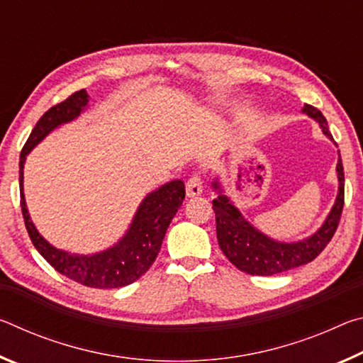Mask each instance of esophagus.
Here are the masks:
<instances>
[{
    "instance_id": "34e87169",
    "label": "esophagus",
    "mask_w": 363,
    "mask_h": 363,
    "mask_svg": "<svg viewBox=\"0 0 363 363\" xmlns=\"http://www.w3.org/2000/svg\"><path fill=\"white\" fill-rule=\"evenodd\" d=\"M187 196H196L203 192V182H201L199 174H192L186 182Z\"/></svg>"
}]
</instances>
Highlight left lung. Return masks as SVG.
I'll return each mask as SVG.
<instances>
[{
  "mask_svg": "<svg viewBox=\"0 0 363 363\" xmlns=\"http://www.w3.org/2000/svg\"><path fill=\"white\" fill-rule=\"evenodd\" d=\"M303 112L314 118L325 136L333 140V136L328 131V123L320 110L306 104ZM336 173L340 187H337L335 205L325 223L314 235L290 243L274 240L251 225L242 216L238 208L232 203L229 196L224 194L219 181L214 179L211 187L218 192V199L213 200V210L216 213L218 243L227 259L242 272L250 275H275L314 261L333 238L341 219L344 206V169L341 157H337Z\"/></svg>",
  "mask_w": 363,
  "mask_h": 363,
  "instance_id": "8db88e82",
  "label": "left lung"
}]
</instances>
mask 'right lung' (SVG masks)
Returning <instances> with one entry per match:
<instances>
[{
    "mask_svg": "<svg viewBox=\"0 0 363 363\" xmlns=\"http://www.w3.org/2000/svg\"><path fill=\"white\" fill-rule=\"evenodd\" d=\"M89 96L84 89L77 91L41 116L21 152L19 186L21 208L30 240L38 253L65 277L91 288H121L136 281L149 270L162 248L164 233L179 210L186 187L181 179L163 184L153 190L139 205L130 229L113 247L94 255H75L57 250L41 237L30 214L23 195V164L30 152L57 126L75 120L88 107Z\"/></svg>",
    "mask_w": 363,
    "mask_h": 363,
    "instance_id": "obj_1",
    "label": "right lung"
}]
</instances>
